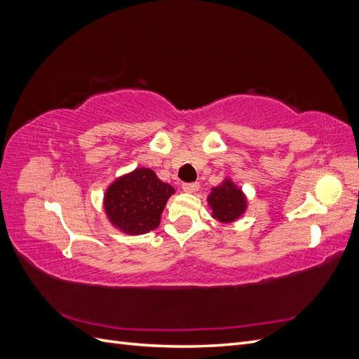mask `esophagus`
<instances>
[{
    "label": "esophagus",
    "mask_w": 359,
    "mask_h": 359,
    "mask_svg": "<svg viewBox=\"0 0 359 359\" xmlns=\"http://www.w3.org/2000/svg\"><path fill=\"white\" fill-rule=\"evenodd\" d=\"M199 189V182H184L182 190L186 193H194Z\"/></svg>",
    "instance_id": "obj_1"
}]
</instances>
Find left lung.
<instances>
[{"instance_id":"1","label":"left lung","mask_w":359,"mask_h":359,"mask_svg":"<svg viewBox=\"0 0 359 359\" xmlns=\"http://www.w3.org/2000/svg\"><path fill=\"white\" fill-rule=\"evenodd\" d=\"M208 203L212 208V217L219 222L231 223L245 211V198L235 184L226 180L220 186L212 189L208 196Z\"/></svg>"}]
</instances>
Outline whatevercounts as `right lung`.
I'll return each instance as SVG.
<instances>
[{"label": "right lung", "mask_w": 359, "mask_h": 359, "mask_svg": "<svg viewBox=\"0 0 359 359\" xmlns=\"http://www.w3.org/2000/svg\"><path fill=\"white\" fill-rule=\"evenodd\" d=\"M173 191L153 170L139 168L111 184L104 194V210L119 231L130 235L147 233L158 226Z\"/></svg>", "instance_id": "1"}]
</instances>
